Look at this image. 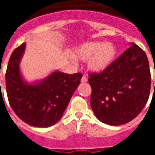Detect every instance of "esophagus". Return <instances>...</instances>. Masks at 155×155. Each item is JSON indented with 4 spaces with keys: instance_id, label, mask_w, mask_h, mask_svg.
I'll return each mask as SVG.
<instances>
[{
    "instance_id": "34e87169",
    "label": "esophagus",
    "mask_w": 155,
    "mask_h": 155,
    "mask_svg": "<svg viewBox=\"0 0 155 155\" xmlns=\"http://www.w3.org/2000/svg\"><path fill=\"white\" fill-rule=\"evenodd\" d=\"M88 81V78L86 76H83V77L81 78V82L82 83H85V82H87Z\"/></svg>"
}]
</instances>
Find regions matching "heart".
Here are the masks:
<instances>
[{
    "label": "heart",
    "instance_id": "heart-1",
    "mask_svg": "<svg viewBox=\"0 0 155 155\" xmlns=\"http://www.w3.org/2000/svg\"><path fill=\"white\" fill-rule=\"evenodd\" d=\"M116 50L110 43L91 41L82 45L75 51V56L81 61H88V67L92 71H104L114 61Z\"/></svg>",
    "mask_w": 155,
    "mask_h": 155
}]
</instances>
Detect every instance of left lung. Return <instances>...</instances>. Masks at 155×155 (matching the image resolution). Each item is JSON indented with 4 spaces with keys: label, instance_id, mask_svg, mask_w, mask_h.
<instances>
[{
    "label": "left lung",
    "instance_id": "obj_1",
    "mask_svg": "<svg viewBox=\"0 0 155 155\" xmlns=\"http://www.w3.org/2000/svg\"><path fill=\"white\" fill-rule=\"evenodd\" d=\"M88 81L92 89L91 108L98 120L110 125L128 123L142 111L150 96L146 54L131 43L104 71L90 73Z\"/></svg>",
    "mask_w": 155,
    "mask_h": 155
}]
</instances>
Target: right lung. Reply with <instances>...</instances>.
I'll return each instance as SVG.
<instances>
[{
	"label": "right lung",
	"mask_w": 155,
	"mask_h": 155,
	"mask_svg": "<svg viewBox=\"0 0 155 155\" xmlns=\"http://www.w3.org/2000/svg\"><path fill=\"white\" fill-rule=\"evenodd\" d=\"M25 48V43L15 48L9 60L5 72L9 103L25 123L35 127L51 126L61 119L81 83L82 74L56 71L36 84H27L23 81L19 67Z\"/></svg>",
	"instance_id": "right-lung-1"
}]
</instances>
